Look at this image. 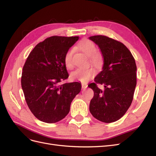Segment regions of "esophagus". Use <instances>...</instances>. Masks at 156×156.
<instances>
[{"mask_svg":"<svg viewBox=\"0 0 156 156\" xmlns=\"http://www.w3.org/2000/svg\"><path fill=\"white\" fill-rule=\"evenodd\" d=\"M81 87H82V88H83V89H85V88H87L88 85H87V84L86 83H82Z\"/></svg>","mask_w":156,"mask_h":156,"instance_id":"obj_1","label":"esophagus"}]
</instances>
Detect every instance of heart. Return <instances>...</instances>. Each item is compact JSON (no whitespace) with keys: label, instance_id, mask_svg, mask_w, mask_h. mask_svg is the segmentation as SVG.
Instances as JSON below:
<instances>
[{"label":"heart","instance_id":"1","mask_svg":"<svg viewBox=\"0 0 156 156\" xmlns=\"http://www.w3.org/2000/svg\"><path fill=\"white\" fill-rule=\"evenodd\" d=\"M78 48L84 53L89 56L90 64L96 68L101 67L103 62V56L100 51H97L96 46L93 41L88 39H83L78 44ZM73 49H69L66 52L64 56V62L66 67L72 69L73 67ZM96 75V72L93 68L77 69L71 74V77L73 80L85 83L93 78Z\"/></svg>","mask_w":156,"mask_h":156}]
</instances>
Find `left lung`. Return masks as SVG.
I'll return each instance as SVG.
<instances>
[{
    "label": "left lung",
    "instance_id": "8db88e82",
    "mask_svg": "<svg viewBox=\"0 0 156 156\" xmlns=\"http://www.w3.org/2000/svg\"><path fill=\"white\" fill-rule=\"evenodd\" d=\"M99 46L103 56L101 72L89 84L94 92L90 112L96 119L111 123L123 116L133 99L136 66L130 51L120 41L106 36L89 37ZM104 84L103 91L97 84Z\"/></svg>",
    "mask_w": 156,
    "mask_h": 156
}]
</instances>
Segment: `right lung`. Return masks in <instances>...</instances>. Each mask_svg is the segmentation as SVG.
Masks as SVG:
<instances>
[{"mask_svg": "<svg viewBox=\"0 0 156 156\" xmlns=\"http://www.w3.org/2000/svg\"><path fill=\"white\" fill-rule=\"evenodd\" d=\"M78 40L79 36L48 37L35 46L23 66L21 87L25 100L40 121L56 123L62 120L81 91L78 82L58 84L69 76L64 54Z\"/></svg>", "mask_w": 156, "mask_h": 156, "instance_id": "obj_1", "label": "right lung"}]
</instances>
